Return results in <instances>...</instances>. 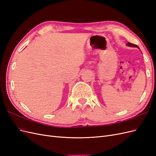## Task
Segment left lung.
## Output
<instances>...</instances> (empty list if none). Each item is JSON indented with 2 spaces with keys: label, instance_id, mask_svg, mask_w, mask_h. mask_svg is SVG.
I'll use <instances>...</instances> for the list:
<instances>
[{
  "label": "left lung",
  "instance_id": "8db88e82",
  "mask_svg": "<svg viewBox=\"0 0 156 156\" xmlns=\"http://www.w3.org/2000/svg\"><path fill=\"white\" fill-rule=\"evenodd\" d=\"M127 45H128V46H130V47H136V48H138V46L136 45H135V44H131V43H127Z\"/></svg>",
  "mask_w": 156,
  "mask_h": 156
}]
</instances>
